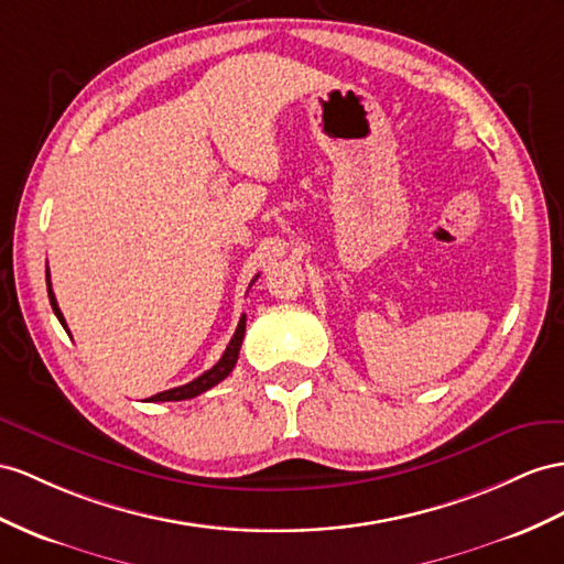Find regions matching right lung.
<instances>
[{"label":"right lung","mask_w":564,"mask_h":564,"mask_svg":"<svg viewBox=\"0 0 564 564\" xmlns=\"http://www.w3.org/2000/svg\"><path fill=\"white\" fill-rule=\"evenodd\" d=\"M257 279V276H254ZM254 283V281H252ZM47 293H50V305H52V310H54V314H56V319L62 322V326L66 328V334H68V326H66V319H64V314H62V310H59V305H56V297H54V293H52V281H50V269H47ZM242 338H245V314L240 316V322H238V328H236V334H234V338H230V343L226 345V352L221 355V359L219 362H216L212 369H207L205 373H202V377H197L195 381H191V383H185V386H178V388H169V391H164V393H156V395H152V398H148V402H169V400H191V398H195V395H199V393H205V391H209L212 386H216V383H221L230 371H234V367H236V362H238V355H240V345H242Z\"/></svg>","instance_id":"1"}]
</instances>
